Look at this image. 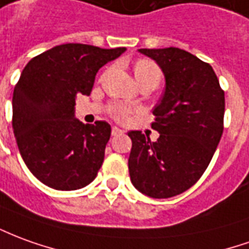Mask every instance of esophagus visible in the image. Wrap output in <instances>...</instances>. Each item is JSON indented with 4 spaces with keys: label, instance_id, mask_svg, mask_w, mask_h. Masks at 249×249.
Returning <instances> with one entry per match:
<instances>
[{
    "label": "esophagus",
    "instance_id": "obj_1",
    "mask_svg": "<svg viewBox=\"0 0 249 249\" xmlns=\"http://www.w3.org/2000/svg\"><path fill=\"white\" fill-rule=\"evenodd\" d=\"M124 133V130L120 129V128H117V126H113L112 128V135L113 136H119V135H123Z\"/></svg>",
    "mask_w": 249,
    "mask_h": 249
}]
</instances>
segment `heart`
Listing matches in <instances>:
<instances>
[{
    "label": "heart",
    "mask_w": 249,
    "mask_h": 249,
    "mask_svg": "<svg viewBox=\"0 0 249 249\" xmlns=\"http://www.w3.org/2000/svg\"><path fill=\"white\" fill-rule=\"evenodd\" d=\"M135 75H136L137 81H140L142 78H147V76H154L160 79V70L152 60L148 59H140L137 60L135 64ZM112 116L119 121H128L132 116L133 110L129 107H126L124 104H116L112 107Z\"/></svg>",
    "instance_id": "1"
}]
</instances>
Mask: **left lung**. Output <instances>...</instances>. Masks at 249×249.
I'll use <instances>...</instances> for the list:
<instances>
[{
  "instance_id": "8db88e82",
  "label": "left lung",
  "mask_w": 249,
  "mask_h": 249,
  "mask_svg": "<svg viewBox=\"0 0 249 249\" xmlns=\"http://www.w3.org/2000/svg\"><path fill=\"white\" fill-rule=\"evenodd\" d=\"M139 51L159 64L166 90L152 112L158 140L140 130L128 133L130 180L148 197L170 198L189 190L209 166L224 130L225 95L212 66L190 52Z\"/></svg>"
}]
</instances>
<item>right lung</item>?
Here are the masks:
<instances>
[{
	"label": "right lung",
	"mask_w": 249,
	"mask_h": 249,
	"mask_svg": "<svg viewBox=\"0 0 249 249\" xmlns=\"http://www.w3.org/2000/svg\"><path fill=\"white\" fill-rule=\"evenodd\" d=\"M125 50L69 43L24 67L13 91L12 125L22 160L48 187L76 190L97 177L112 128L76 120L75 97L90 95L98 70Z\"/></svg>",
	"instance_id": "add662e5"
}]
</instances>
